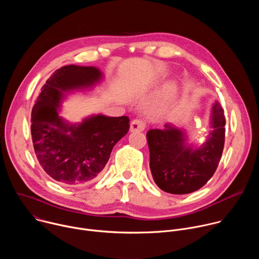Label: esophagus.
I'll use <instances>...</instances> for the list:
<instances>
[{"label": "esophagus", "instance_id": "esophagus-1", "mask_svg": "<svg viewBox=\"0 0 259 259\" xmlns=\"http://www.w3.org/2000/svg\"><path fill=\"white\" fill-rule=\"evenodd\" d=\"M145 129V123L142 120L135 119L131 122L130 125V131L135 132V131H143Z\"/></svg>", "mask_w": 259, "mask_h": 259}]
</instances>
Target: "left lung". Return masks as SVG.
<instances>
[{
    "instance_id": "1",
    "label": "left lung",
    "mask_w": 259,
    "mask_h": 259,
    "mask_svg": "<svg viewBox=\"0 0 259 259\" xmlns=\"http://www.w3.org/2000/svg\"><path fill=\"white\" fill-rule=\"evenodd\" d=\"M226 118L218 101L212 105L210 130L205 141L194 146L184 131L167 123L146 133L150 168L164 192L186 195L198 191L213 176L224 152Z\"/></svg>"
}]
</instances>
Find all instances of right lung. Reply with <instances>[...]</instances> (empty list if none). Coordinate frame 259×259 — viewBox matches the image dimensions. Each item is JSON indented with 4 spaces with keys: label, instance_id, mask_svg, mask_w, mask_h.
<instances>
[{
    "label": "right lung",
    "instance_id": "add662e5",
    "mask_svg": "<svg viewBox=\"0 0 259 259\" xmlns=\"http://www.w3.org/2000/svg\"><path fill=\"white\" fill-rule=\"evenodd\" d=\"M102 78L94 66H62L46 81L32 107L30 131L36 159L51 178L66 186L94 181L130 128L126 116L93 115L78 124L59 116L67 93L89 89Z\"/></svg>",
    "mask_w": 259,
    "mask_h": 259
}]
</instances>
